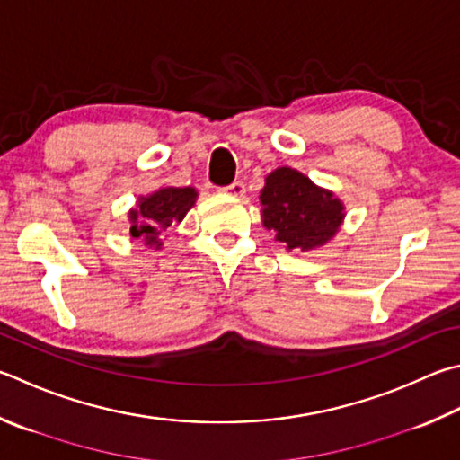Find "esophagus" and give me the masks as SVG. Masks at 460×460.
<instances>
[{
    "label": "esophagus",
    "mask_w": 460,
    "mask_h": 460,
    "mask_svg": "<svg viewBox=\"0 0 460 460\" xmlns=\"http://www.w3.org/2000/svg\"><path fill=\"white\" fill-rule=\"evenodd\" d=\"M225 190H227V193L233 195V197H245V185L241 181L231 182V185L225 189Z\"/></svg>",
    "instance_id": "esophagus-1"
}]
</instances>
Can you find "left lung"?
Returning <instances> with one entry per match:
<instances>
[{
  "instance_id": "8db88e82",
  "label": "left lung",
  "mask_w": 460,
  "mask_h": 460,
  "mask_svg": "<svg viewBox=\"0 0 460 460\" xmlns=\"http://www.w3.org/2000/svg\"><path fill=\"white\" fill-rule=\"evenodd\" d=\"M259 201L263 227L275 233V241L299 252L328 243L346 217L344 203L332 190L289 166L267 174Z\"/></svg>"
}]
</instances>
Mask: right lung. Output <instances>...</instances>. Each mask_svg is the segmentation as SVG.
<instances>
[{
    "mask_svg": "<svg viewBox=\"0 0 460 460\" xmlns=\"http://www.w3.org/2000/svg\"><path fill=\"white\" fill-rule=\"evenodd\" d=\"M197 201L193 187H161L140 197L137 208H130V235L143 239L145 245L161 249V235L174 223H181Z\"/></svg>",
    "mask_w": 460,
    "mask_h": 460,
    "instance_id": "add662e5",
    "label": "right lung"
}]
</instances>
